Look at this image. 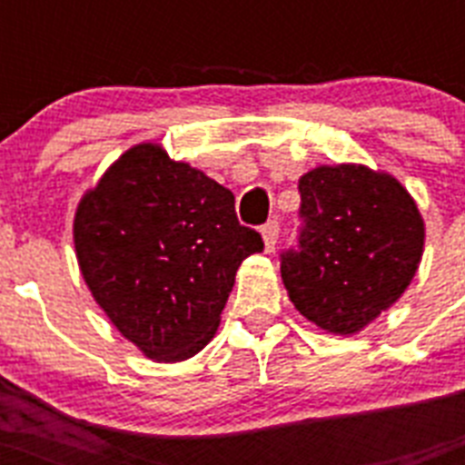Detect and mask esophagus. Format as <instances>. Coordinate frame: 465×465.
Listing matches in <instances>:
<instances>
[{
    "label": "esophagus",
    "instance_id": "34e87169",
    "mask_svg": "<svg viewBox=\"0 0 465 465\" xmlns=\"http://www.w3.org/2000/svg\"><path fill=\"white\" fill-rule=\"evenodd\" d=\"M261 235H262V244H265V253H272L274 246H277V240H279V223H277V221H270V223L262 225Z\"/></svg>",
    "mask_w": 465,
    "mask_h": 465
}]
</instances>
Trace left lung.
I'll use <instances>...</instances> for the list:
<instances>
[{"label": "left lung", "mask_w": 465, "mask_h": 465, "mask_svg": "<svg viewBox=\"0 0 465 465\" xmlns=\"http://www.w3.org/2000/svg\"><path fill=\"white\" fill-rule=\"evenodd\" d=\"M305 228L282 256L295 310L332 335H354L398 302L424 256L426 225L414 197L389 172L359 163L300 176Z\"/></svg>", "instance_id": "8db88e82"}]
</instances>
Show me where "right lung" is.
Here are the masks:
<instances>
[{
    "mask_svg": "<svg viewBox=\"0 0 465 465\" xmlns=\"http://www.w3.org/2000/svg\"><path fill=\"white\" fill-rule=\"evenodd\" d=\"M74 249L94 302L146 359L195 356L219 331L244 258L262 252L235 195L163 143H134L84 193Z\"/></svg>",
    "mask_w": 465,
    "mask_h": 465,
    "instance_id": "1",
    "label": "right lung"
}]
</instances>
